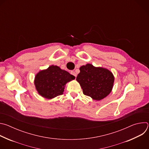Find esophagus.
Segmentation results:
<instances>
[{"label": "esophagus", "instance_id": "obj_1", "mask_svg": "<svg viewBox=\"0 0 149 149\" xmlns=\"http://www.w3.org/2000/svg\"><path fill=\"white\" fill-rule=\"evenodd\" d=\"M70 73H71V75H74L75 77H77V74H76V73H75L74 71H71Z\"/></svg>", "mask_w": 149, "mask_h": 149}]
</instances>
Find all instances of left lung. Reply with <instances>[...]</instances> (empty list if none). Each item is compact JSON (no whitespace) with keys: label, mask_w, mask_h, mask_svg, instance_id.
Returning a JSON list of instances; mask_svg holds the SVG:
<instances>
[{"label":"left lung","mask_w":149,"mask_h":149,"mask_svg":"<svg viewBox=\"0 0 149 149\" xmlns=\"http://www.w3.org/2000/svg\"><path fill=\"white\" fill-rule=\"evenodd\" d=\"M79 70L76 79L84 95L95 100H101L110 93L114 78L109 70L95 67L90 63L81 66Z\"/></svg>","instance_id":"left-lung-1"}]
</instances>
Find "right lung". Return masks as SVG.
Returning a JSON list of instances; mask_svg holds the SVG:
<instances>
[{"instance_id":"add662e5","label":"right lung","mask_w":149,"mask_h":149,"mask_svg":"<svg viewBox=\"0 0 149 149\" xmlns=\"http://www.w3.org/2000/svg\"><path fill=\"white\" fill-rule=\"evenodd\" d=\"M74 79L75 77L67 71L51 65L36 74L35 85L41 96L51 99L62 95L66 83Z\"/></svg>"}]
</instances>
